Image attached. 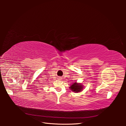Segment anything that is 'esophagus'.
Returning a JSON list of instances; mask_svg holds the SVG:
<instances>
[{"label":"esophagus","mask_w":126,"mask_h":126,"mask_svg":"<svg viewBox=\"0 0 126 126\" xmlns=\"http://www.w3.org/2000/svg\"><path fill=\"white\" fill-rule=\"evenodd\" d=\"M58 78L59 80H61V79H62V78H61V77H59V78Z\"/></svg>","instance_id":"34e87169"}]
</instances>
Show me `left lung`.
I'll return each mask as SVG.
<instances>
[{
	"label": "left lung",
	"instance_id": "8db88e82",
	"mask_svg": "<svg viewBox=\"0 0 126 126\" xmlns=\"http://www.w3.org/2000/svg\"><path fill=\"white\" fill-rule=\"evenodd\" d=\"M70 89L74 92L77 93L78 92H80L83 89V86L81 83H78L77 82H74L73 84L69 87Z\"/></svg>",
	"mask_w": 126,
	"mask_h": 126
}]
</instances>
